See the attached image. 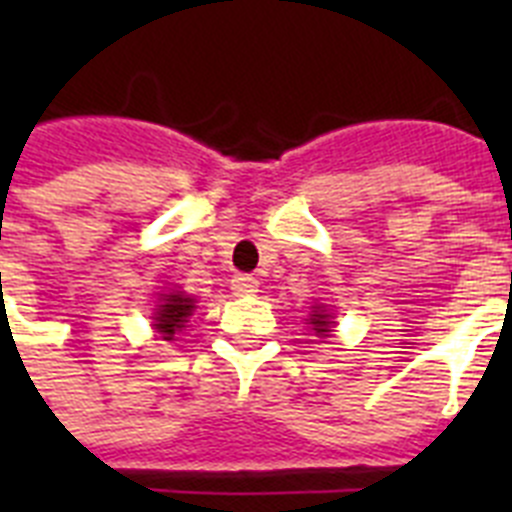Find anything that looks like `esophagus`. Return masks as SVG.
I'll list each match as a JSON object with an SVG mask.
<instances>
[{
    "label": "esophagus",
    "mask_w": 512,
    "mask_h": 512,
    "mask_svg": "<svg viewBox=\"0 0 512 512\" xmlns=\"http://www.w3.org/2000/svg\"><path fill=\"white\" fill-rule=\"evenodd\" d=\"M230 287H233V292L238 297H248L253 292H259V279L251 277V274H238V277H233Z\"/></svg>",
    "instance_id": "obj_1"
}]
</instances>
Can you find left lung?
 <instances>
[{
    "mask_svg": "<svg viewBox=\"0 0 512 512\" xmlns=\"http://www.w3.org/2000/svg\"><path fill=\"white\" fill-rule=\"evenodd\" d=\"M315 315H312L310 318V323H312V330H315V333H320V336H328V330H330V312L325 310L323 305H315Z\"/></svg>",
    "mask_w": 512,
    "mask_h": 512,
    "instance_id": "left-lung-1",
    "label": "left lung"
}]
</instances>
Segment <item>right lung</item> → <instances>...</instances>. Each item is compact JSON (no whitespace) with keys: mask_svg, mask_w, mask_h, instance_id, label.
Returning <instances> with one entry per match:
<instances>
[{"mask_svg":"<svg viewBox=\"0 0 512 512\" xmlns=\"http://www.w3.org/2000/svg\"><path fill=\"white\" fill-rule=\"evenodd\" d=\"M194 310L192 297L182 295V292H171V295H164V305H158L156 312V330L161 333L164 341H171L174 333L179 328H184L187 318Z\"/></svg>","mask_w":512,"mask_h":512,"instance_id":"1","label":"right lung"}]
</instances>
